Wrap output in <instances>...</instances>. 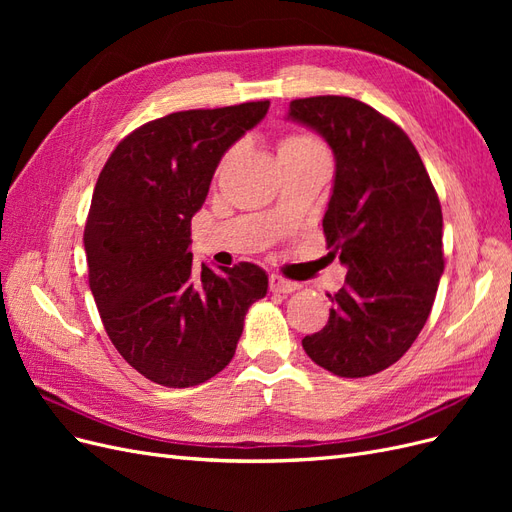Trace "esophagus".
<instances>
[{
    "mask_svg": "<svg viewBox=\"0 0 512 512\" xmlns=\"http://www.w3.org/2000/svg\"><path fill=\"white\" fill-rule=\"evenodd\" d=\"M269 286H271L273 292H282V294H290L294 290H299L297 282H290V280H286V277H282V275H271L269 277Z\"/></svg>",
    "mask_w": 512,
    "mask_h": 512,
    "instance_id": "1",
    "label": "esophagus"
}]
</instances>
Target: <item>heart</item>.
I'll return each mask as SVG.
<instances>
[{"instance_id": "obj_1", "label": "heart", "mask_w": 512, "mask_h": 512, "mask_svg": "<svg viewBox=\"0 0 512 512\" xmlns=\"http://www.w3.org/2000/svg\"><path fill=\"white\" fill-rule=\"evenodd\" d=\"M318 143L314 141L312 136H305V134H290L284 136L280 141V153L284 151H299V149H309V147H316Z\"/></svg>"}]
</instances>
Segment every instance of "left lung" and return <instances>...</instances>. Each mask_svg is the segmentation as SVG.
Masks as SVG:
<instances>
[{
    "label": "left lung",
    "instance_id": "left-lung-1",
    "mask_svg": "<svg viewBox=\"0 0 512 512\" xmlns=\"http://www.w3.org/2000/svg\"><path fill=\"white\" fill-rule=\"evenodd\" d=\"M288 119L316 130L335 156L322 228L348 267L327 294L324 329L303 337L316 365L342 378L391 367L425 327L444 273L442 209L416 147L397 123L346 96L290 102Z\"/></svg>",
    "mask_w": 512,
    "mask_h": 512
}]
</instances>
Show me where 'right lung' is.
I'll return each instance as SVG.
<instances>
[{
  "instance_id": "right-lung-1",
  "label": "right lung",
  "mask_w": 512,
  "mask_h": 512,
  "mask_svg": "<svg viewBox=\"0 0 512 512\" xmlns=\"http://www.w3.org/2000/svg\"><path fill=\"white\" fill-rule=\"evenodd\" d=\"M269 100L153 119L115 147L85 224L89 288L117 352L147 380L188 389L230 363L269 277L252 262L194 267L190 224L230 145Z\"/></svg>"
}]
</instances>
